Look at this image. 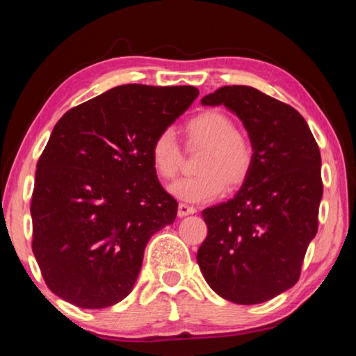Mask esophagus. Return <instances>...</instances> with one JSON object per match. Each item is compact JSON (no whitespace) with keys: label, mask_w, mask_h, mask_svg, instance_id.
<instances>
[{"label":"esophagus","mask_w":356,"mask_h":356,"mask_svg":"<svg viewBox=\"0 0 356 356\" xmlns=\"http://www.w3.org/2000/svg\"><path fill=\"white\" fill-rule=\"evenodd\" d=\"M177 213H179L180 218H182V216L196 213V209L193 207V206H188V204H184V202H182V204H179V210H177Z\"/></svg>","instance_id":"34e87169"}]
</instances>
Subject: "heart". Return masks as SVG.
Instances as JSON below:
<instances>
[{
	"instance_id": "b5f03b06",
	"label": "heart",
	"mask_w": 356,
	"mask_h": 356,
	"mask_svg": "<svg viewBox=\"0 0 356 356\" xmlns=\"http://www.w3.org/2000/svg\"><path fill=\"white\" fill-rule=\"evenodd\" d=\"M186 147H204L197 160L200 174L177 180L170 191L185 202H210L248 179L254 165L251 138L236 129L226 113L206 110L184 125ZM150 163L161 180H172L182 166V150L170 130L160 131L149 149Z\"/></svg>"
}]
</instances>
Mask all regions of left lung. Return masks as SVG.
I'll return each mask as SVG.
<instances>
[{
  "mask_svg": "<svg viewBox=\"0 0 356 356\" xmlns=\"http://www.w3.org/2000/svg\"><path fill=\"white\" fill-rule=\"evenodd\" d=\"M201 104L225 105L242 119L254 165L232 200L202 210L207 237L197 264L220 297L264 303L300 280L317 234L321 150L295 108L251 86H222Z\"/></svg>",
  "mask_w": 356,
  "mask_h": 356,
  "instance_id": "left-lung-1",
  "label": "left lung"
}]
</instances>
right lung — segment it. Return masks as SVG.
Returning <instances> with one entry per match:
<instances>
[{
	"instance_id": "obj_1",
	"label": "right lung",
	"mask_w": 356,
	"mask_h": 356,
	"mask_svg": "<svg viewBox=\"0 0 356 356\" xmlns=\"http://www.w3.org/2000/svg\"><path fill=\"white\" fill-rule=\"evenodd\" d=\"M197 94L195 86L122 84L58 120L31 197L33 252L58 297L100 309L131 292L149 238L177 215L150 144Z\"/></svg>"
}]
</instances>
